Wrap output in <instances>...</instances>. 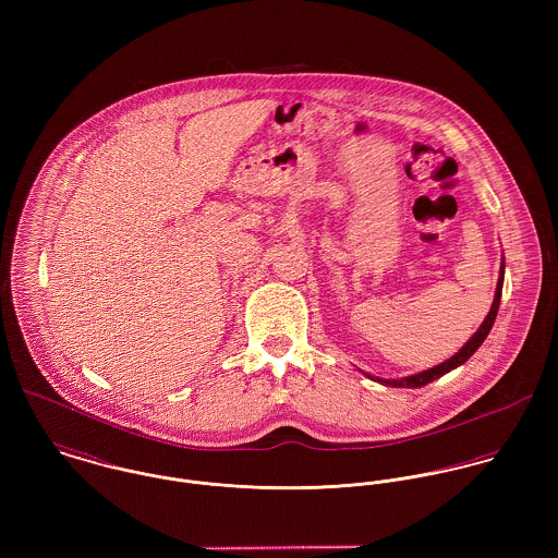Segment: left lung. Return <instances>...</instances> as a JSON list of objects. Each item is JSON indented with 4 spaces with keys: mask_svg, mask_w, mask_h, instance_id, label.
<instances>
[{
    "mask_svg": "<svg viewBox=\"0 0 558 558\" xmlns=\"http://www.w3.org/2000/svg\"><path fill=\"white\" fill-rule=\"evenodd\" d=\"M502 279H505V259H502V264H500V275H498V283H496V294H494V303H492V310H489L487 318L483 319V324L478 326L477 332L466 341V345H464L456 356H451L449 361H445V363H440V365H436V367H432V369H427V372H421V374H414V376H408V378H401V380H380V378H378V383H383V385H387V387H408V389H416V387H425L427 383H432V380L445 376L447 372L460 367L462 363H466V361L477 352L478 345L485 341L487 332L492 330V324H494V319H496L498 305H500ZM369 378H372V376H369ZM372 380H374V378H372Z\"/></svg>",
    "mask_w": 558,
    "mask_h": 558,
    "instance_id": "obj_1",
    "label": "left lung"
}]
</instances>
